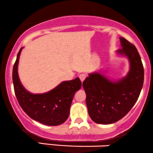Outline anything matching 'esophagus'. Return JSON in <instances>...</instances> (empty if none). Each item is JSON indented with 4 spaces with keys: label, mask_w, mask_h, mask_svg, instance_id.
<instances>
[{
    "label": "esophagus",
    "mask_w": 153,
    "mask_h": 153,
    "mask_svg": "<svg viewBox=\"0 0 153 153\" xmlns=\"http://www.w3.org/2000/svg\"><path fill=\"white\" fill-rule=\"evenodd\" d=\"M86 77H87V75H86L85 74H81L79 75V79H80L81 82H83L84 79H86Z\"/></svg>",
    "instance_id": "esophagus-1"
}]
</instances>
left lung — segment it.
Masks as SVG:
<instances>
[{
  "instance_id": "left-lung-1",
  "label": "left lung",
  "mask_w": 153,
  "mask_h": 153,
  "mask_svg": "<svg viewBox=\"0 0 153 153\" xmlns=\"http://www.w3.org/2000/svg\"><path fill=\"white\" fill-rule=\"evenodd\" d=\"M120 54L129 59L130 69L125 78L112 82L99 73L90 74L83 82L86 104L91 119L96 123H116L130 112L139 97L144 82V68L137 48L120 37Z\"/></svg>"
}]
</instances>
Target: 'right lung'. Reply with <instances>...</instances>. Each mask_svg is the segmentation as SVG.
<instances>
[{
	"label": "right lung",
	"mask_w": 153,
	"mask_h": 153,
	"mask_svg": "<svg viewBox=\"0 0 153 153\" xmlns=\"http://www.w3.org/2000/svg\"><path fill=\"white\" fill-rule=\"evenodd\" d=\"M21 48L13 69L14 91L20 106L31 119L48 126L64 123L69 115L74 95L82 87L79 78L63 82L44 94H33L23 87L18 75V64Z\"/></svg>",
	"instance_id": "add662e5"
}]
</instances>
